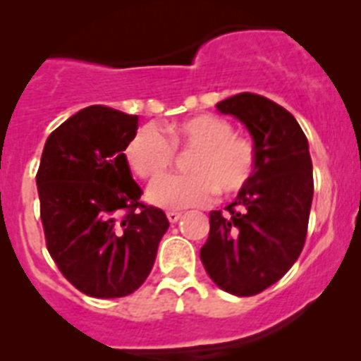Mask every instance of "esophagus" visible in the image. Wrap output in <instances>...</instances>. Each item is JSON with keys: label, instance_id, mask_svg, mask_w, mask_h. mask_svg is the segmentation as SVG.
Masks as SVG:
<instances>
[{"label": "esophagus", "instance_id": "1", "mask_svg": "<svg viewBox=\"0 0 361 361\" xmlns=\"http://www.w3.org/2000/svg\"><path fill=\"white\" fill-rule=\"evenodd\" d=\"M166 216H168V220H170L171 224H175L180 216H183V213H178V212H168L166 213Z\"/></svg>", "mask_w": 361, "mask_h": 361}]
</instances>
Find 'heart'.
I'll use <instances>...</instances> for the list:
<instances>
[{"instance_id": "1", "label": "heart", "mask_w": 361, "mask_h": 361, "mask_svg": "<svg viewBox=\"0 0 361 361\" xmlns=\"http://www.w3.org/2000/svg\"><path fill=\"white\" fill-rule=\"evenodd\" d=\"M170 139L155 124H145L128 142L124 155L133 173L158 177L174 160V148L193 149L190 174L165 176L148 188V200L159 208L184 209L212 202L215 193H237L257 171V146L237 135L228 119L213 114L190 117L171 126Z\"/></svg>"}]
</instances>
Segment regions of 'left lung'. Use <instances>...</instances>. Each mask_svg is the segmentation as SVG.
<instances>
[{
	"label": "left lung",
	"instance_id": "left-lung-1",
	"mask_svg": "<svg viewBox=\"0 0 361 361\" xmlns=\"http://www.w3.org/2000/svg\"><path fill=\"white\" fill-rule=\"evenodd\" d=\"M216 108L245 124L258 162L229 213H209L200 260L220 289L253 296L279 282L304 250L314 191L307 137L286 108L262 95L244 92Z\"/></svg>",
	"mask_w": 361,
	"mask_h": 361
}]
</instances>
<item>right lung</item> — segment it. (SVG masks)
I'll list each match as a JSON object with an SVG mask.
<instances>
[{
	"mask_svg": "<svg viewBox=\"0 0 361 361\" xmlns=\"http://www.w3.org/2000/svg\"><path fill=\"white\" fill-rule=\"evenodd\" d=\"M139 117L88 106L54 130L36 175L50 257L73 288L121 298L152 271L170 222L141 200L124 149Z\"/></svg>",
	"mask_w": 361,
	"mask_h": 361,
	"instance_id": "obj_1",
	"label": "right lung"
}]
</instances>
